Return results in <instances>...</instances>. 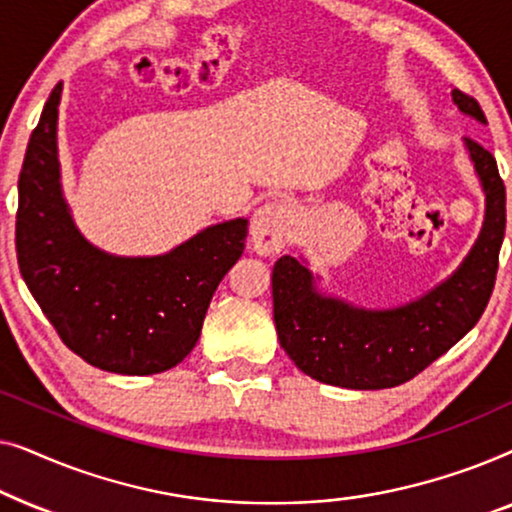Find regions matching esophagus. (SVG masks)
<instances>
[{
  "mask_svg": "<svg viewBox=\"0 0 512 512\" xmlns=\"http://www.w3.org/2000/svg\"><path fill=\"white\" fill-rule=\"evenodd\" d=\"M298 209L289 200L268 202L258 209L254 221H251V244L258 254H277L279 249L289 242L296 228Z\"/></svg>",
  "mask_w": 512,
  "mask_h": 512,
  "instance_id": "1",
  "label": "esophagus"
}]
</instances>
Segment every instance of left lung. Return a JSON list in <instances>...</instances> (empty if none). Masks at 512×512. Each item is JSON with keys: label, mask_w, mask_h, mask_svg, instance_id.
Listing matches in <instances>:
<instances>
[{"label": "left lung", "mask_w": 512, "mask_h": 512, "mask_svg": "<svg viewBox=\"0 0 512 512\" xmlns=\"http://www.w3.org/2000/svg\"><path fill=\"white\" fill-rule=\"evenodd\" d=\"M464 114L487 123L475 97L452 90ZM487 193V219L464 265L398 310L366 312L321 298L312 275L296 258L282 256L272 268V305L279 345L312 380L347 389H389L412 380L464 338L485 312L494 291L499 251L506 235V186L496 158L466 139Z\"/></svg>", "instance_id": "left-lung-1"}]
</instances>
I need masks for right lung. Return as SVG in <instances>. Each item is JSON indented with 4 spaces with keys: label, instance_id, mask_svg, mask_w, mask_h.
<instances>
[{
    "label": "right lung",
    "instance_id": "1",
    "mask_svg": "<svg viewBox=\"0 0 512 512\" xmlns=\"http://www.w3.org/2000/svg\"><path fill=\"white\" fill-rule=\"evenodd\" d=\"M60 90L48 95L18 177L20 275L60 340L90 366L163 373L198 342L216 286L244 251L247 219L202 230L165 256L116 258L90 247L60 195Z\"/></svg>",
    "mask_w": 512,
    "mask_h": 512
}]
</instances>
